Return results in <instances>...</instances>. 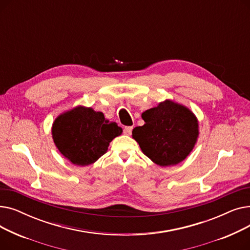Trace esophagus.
I'll list each match as a JSON object with an SVG mask.
<instances>
[{
    "label": "esophagus",
    "instance_id": "obj_1",
    "mask_svg": "<svg viewBox=\"0 0 250 250\" xmlns=\"http://www.w3.org/2000/svg\"><path fill=\"white\" fill-rule=\"evenodd\" d=\"M132 130H133V126H125L124 128V133L125 135H130V134H132Z\"/></svg>",
    "mask_w": 250,
    "mask_h": 250
}]
</instances>
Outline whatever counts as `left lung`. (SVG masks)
I'll return each instance as SVG.
<instances>
[{
  "mask_svg": "<svg viewBox=\"0 0 250 250\" xmlns=\"http://www.w3.org/2000/svg\"><path fill=\"white\" fill-rule=\"evenodd\" d=\"M143 126L133 129V138L148 158L160 166L176 165L193 149L199 124L186 106L171 100L142 113Z\"/></svg>",
  "mask_w": 250,
  "mask_h": 250,
  "instance_id": "8db88e82",
  "label": "left lung"
}]
</instances>
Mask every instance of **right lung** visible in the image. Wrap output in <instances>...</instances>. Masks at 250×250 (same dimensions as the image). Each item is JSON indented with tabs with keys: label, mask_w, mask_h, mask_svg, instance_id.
Returning <instances> with one entry per match:
<instances>
[{
	"label": "right lung",
	"mask_w": 250,
	"mask_h": 250,
	"mask_svg": "<svg viewBox=\"0 0 250 250\" xmlns=\"http://www.w3.org/2000/svg\"><path fill=\"white\" fill-rule=\"evenodd\" d=\"M52 139L59 151L73 164L87 166L106 153L109 143L123 133L116 123L100 111L78 106L57 117Z\"/></svg>",
	"instance_id": "1"
}]
</instances>
